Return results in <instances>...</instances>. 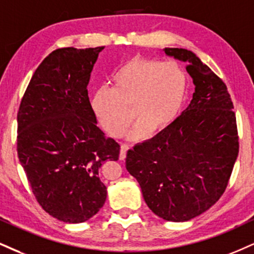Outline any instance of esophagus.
Masks as SVG:
<instances>
[{
  "instance_id": "esophagus-1",
  "label": "esophagus",
  "mask_w": 254,
  "mask_h": 254,
  "mask_svg": "<svg viewBox=\"0 0 254 254\" xmlns=\"http://www.w3.org/2000/svg\"><path fill=\"white\" fill-rule=\"evenodd\" d=\"M127 150H129V145H127V144L121 145V154H119V158H121L122 161L125 160V157H127Z\"/></svg>"
}]
</instances>
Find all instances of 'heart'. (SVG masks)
<instances>
[{
    "label": "heart",
    "instance_id": "obj_1",
    "mask_svg": "<svg viewBox=\"0 0 254 254\" xmlns=\"http://www.w3.org/2000/svg\"><path fill=\"white\" fill-rule=\"evenodd\" d=\"M187 75L176 63L133 58L112 77L111 88H100L91 99L97 121L109 135L118 137L133 117L131 137L142 138L167 130L181 112L187 93Z\"/></svg>",
    "mask_w": 254,
    "mask_h": 254
}]
</instances>
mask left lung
<instances>
[{
  "label": "left lung",
  "mask_w": 254,
  "mask_h": 254,
  "mask_svg": "<svg viewBox=\"0 0 254 254\" xmlns=\"http://www.w3.org/2000/svg\"><path fill=\"white\" fill-rule=\"evenodd\" d=\"M163 51L187 64L193 99L167 130L130 149L125 164L149 208L167 221L182 222L202 214L224 194L239 137L225 82L191 51Z\"/></svg>",
  "instance_id": "1"
}]
</instances>
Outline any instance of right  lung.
I'll return each mask as SVG.
<instances>
[{
    "label": "right lung",
    "instance_id": "right-lung-1",
    "mask_svg": "<svg viewBox=\"0 0 254 254\" xmlns=\"http://www.w3.org/2000/svg\"><path fill=\"white\" fill-rule=\"evenodd\" d=\"M104 47L53 51L30 79L17 112V156L48 214L79 224L106 200L99 168L121 146L97 127L87 85Z\"/></svg>",
    "mask_w": 254,
    "mask_h": 254
}]
</instances>
